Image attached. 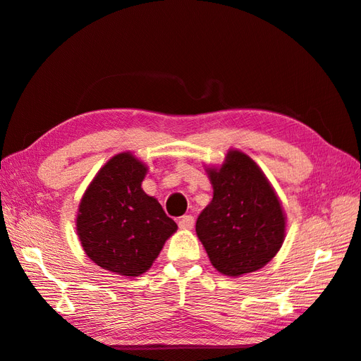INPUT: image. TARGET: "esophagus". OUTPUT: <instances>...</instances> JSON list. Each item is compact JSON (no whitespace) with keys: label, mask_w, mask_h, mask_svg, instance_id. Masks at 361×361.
I'll use <instances>...</instances> for the list:
<instances>
[{"label":"esophagus","mask_w":361,"mask_h":361,"mask_svg":"<svg viewBox=\"0 0 361 361\" xmlns=\"http://www.w3.org/2000/svg\"><path fill=\"white\" fill-rule=\"evenodd\" d=\"M193 224H195V218L191 216V215H185V216H182L179 219V227H180V229H183V231L191 229V227H193Z\"/></svg>","instance_id":"34e87169"}]
</instances>
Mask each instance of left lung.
<instances>
[{
    "instance_id": "8db88e82",
    "label": "left lung",
    "mask_w": 361,
    "mask_h": 361,
    "mask_svg": "<svg viewBox=\"0 0 361 361\" xmlns=\"http://www.w3.org/2000/svg\"><path fill=\"white\" fill-rule=\"evenodd\" d=\"M213 200L196 221V233L213 267L238 277L263 268L285 238V213L260 166L245 152H227L207 168Z\"/></svg>"
}]
</instances>
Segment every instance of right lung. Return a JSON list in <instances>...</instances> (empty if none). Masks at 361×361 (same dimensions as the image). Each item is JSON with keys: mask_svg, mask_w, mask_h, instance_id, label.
Listing matches in <instances>:
<instances>
[{"mask_svg": "<svg viewBox=\"0 0 361 361\" xmlns=\"http://www.w3.org/2000/svg\"><path fill=\"white\" fill-rule=\"evenodd\" d=\"M148 166L130 152L116 154L80 200L76 231L88 259L115 274L137 277L157 259L178 229L142 182Z\"/></svg>", "mask_w": 361, "mask_h": 361, "instance_id": "1", "label": "right lung"}]
</instances>
